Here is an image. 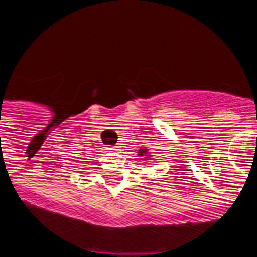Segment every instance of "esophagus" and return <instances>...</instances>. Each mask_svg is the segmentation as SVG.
<instances>
[{
  "mask_svg": "<svg viewBox=\"0 0 257 257\" xmlns=\"http://www.w3.org/2000/svg\"><path fill=\"white\" fill-rule=\"evenodd\" d=\"M107 151H111V152H114V151H118V147L117 146H109L106 147Z\"/></svg>",
  "mask_w": 257,
  "mask_h": 257,
  "instance_id": "esophagus-1",
  "label": "esophagus"
}]
</instances>
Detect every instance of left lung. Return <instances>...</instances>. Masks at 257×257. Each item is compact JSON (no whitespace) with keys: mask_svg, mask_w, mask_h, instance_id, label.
Here are the masks:
<instances>
[{"mask_svg":"<svg viewBox=\"0 0 257 257\" xmlns=\"http://www.w3.org/2000/svg\"><path fill=\"white\" fill-rule=\"evenodd\" d=\"M148 152H147V148H140V151H139V156H143V155H146V156H148L150 158V155H147Z\"/></svg>","mask_w":257,"mask_h":257,"instance_id":"8db88e82","label":"left lung"}]
</instances>
